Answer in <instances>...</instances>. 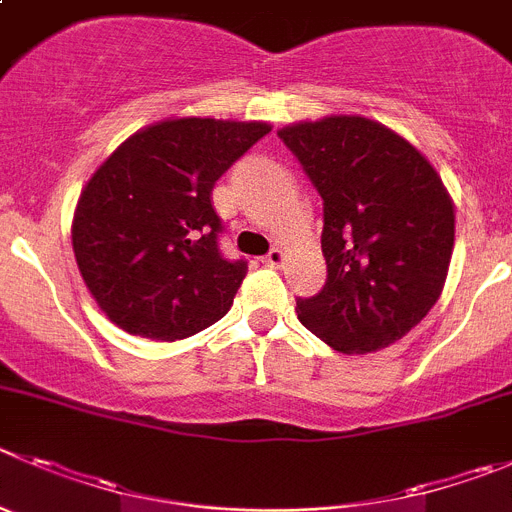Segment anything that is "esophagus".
I'll return each mask as SVG.
<instances>
[{
	"instance_id": "esophagus-1",
	"label": "esophagus",
	"mask_w": 512,
	"mask_h": 512,
	"mask_svg": "<svg viewBox=\"0 0 512 512\" xmlns=\"http://www.w3.org/2000/svg\"><path fill=\"white\" fill-rule=\"evenodd\" d=\"M264 264L274 266V269H281V266L287 264V253H284V248H271V251L264 256Z\"/></svg>"
}]
</instances>
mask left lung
<instances>
[{"label":"left lung","instance_id":"8db88e82","mask_svg":"<svg viewBox=\"0 0 512 512\" xmlns=\"http://www.w3.org/2000/svg\"><path fill=\"white\" fill-rule=\"evenodd\" d=\"M325 200L327 284L297 317L342 355L383 350L439 302L454 251V200L434 164L358 114L276 131Z\"/></svg>","mask_w":512,"mask_h":512}]
</instances>
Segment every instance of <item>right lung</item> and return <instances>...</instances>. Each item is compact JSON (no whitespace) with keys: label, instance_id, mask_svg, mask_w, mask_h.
Wrapping results in <instances>:
<instances>
[{"label":"right lung","instance_id":"add662e5","mask_svg":"<svg viewBox=\"0 0 512 512\" xmlns=\"http://www.w3.org/2000/svg\"><path fill=\"white\" fill-rule=\"evenodd\" d=\"M269 121L170 116L98 164L70 225L75 264L101 312L129 335L175 342L215 325L246 261L218 253L215 180Z\"/></svg>","mask_w":512,"mask_h":512}]
</instances>
